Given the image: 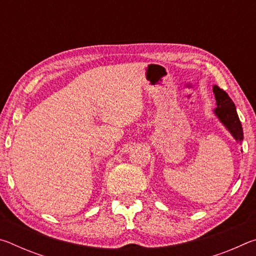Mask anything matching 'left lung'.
<instances>
[{"label": "left lung", "instance_id": "8db88e82", "mask_svg": "<svg viewBox=\"0 0 256 256\" xmlns=\"http://www.w3.org/2000/svg\"><path fill=\"white\" fill-rule=\"evenodd\" d=\"M214 94L216 102L214 114L218 116L220 122L228 128L235 140L237 142H242L244 136H242V123L237 115L235 104L232 102L228 94L220 89L218 86H214Z\"/></svg>", "mask_w": 256, "mask_h": 256}]
</instances>
